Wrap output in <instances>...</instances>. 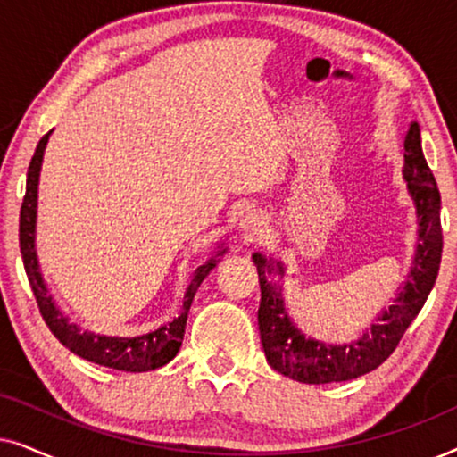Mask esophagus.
<instances>
[{
    "label": "esophagus",
    "mask_w": 457,
    "mask_h": 457,
    "mask_svg": "<svg viewBox=\"0 0 457 457\" xmlns=\"http://www.w3.org/2000/svg\"><path fill=\"white\" fill-rule=\"evenodd\" d=\"M239 228L243 230V235L249 237V239H255V237H260L262 233H264L266 218H264V214H262V212L249 210V212H245V214L241 216Z\"/></svg>",
    "instance_id": "34e87169"
}]
</instances>
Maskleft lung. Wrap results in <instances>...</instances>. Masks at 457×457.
I'll return each mask as SVG.
<instances>
[{
    "label": "left lung",
    "mask_w": 457,
    "mask_h": 457,
    "mask_svg": "<svg viewBox=\"0 0 457 457\" xmlns=\"http://www.w3.org/2000/svg\"><path fill=\"white\" fill-rule=\"evenodd\" d=\"M403 180L414 202L418 218L416 252L408 278L389 308L374 318L370 328L360 339L349 343H327L303 335L285 308L283 285L285 264L280 260L253 253V264L260 277V339L266 360L274 370L305 385L341 383L372 372L395 352L397 343L411 320L422 310L436 274H439L443 233H441V195L435 177L424 160L420 127L410 124L403 141ZM277 273V284L270 278Z\"/></svg>",
    "instance_id": "left-lung-1"
}]
</instances>
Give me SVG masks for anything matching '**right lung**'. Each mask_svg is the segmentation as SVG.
Wrapping results in <instances>:
<instances>
[{
    "label": "right lung",
    "mask_w": 457,
    "mask_h": 457,
    "mask_svg": "<svg viewBox=\"0 0 457 457\" xmlns=\"http://www.w3.org/2000/svg\"><path fill=\"white\" fill-rule=\"evenodd\" d=\"M49 135H52V130L39 141L33 160L29 164L27 193H24V202L21 208V253L43 320H46L49 330H52L62 345L71 349L72 353H77L79 358L93 361V364L124 372H149L155 370V368H162L179 353L180 345H183L187 316H189L193 297H195L204 278L220 262L218 258L227 253V247H224V243H220L218 252L210 260H205L202 266L195 268L191 283L185 291L183 308H180V314L174 320L162 324L160 328L149 330V333L135 337L104 335L93 333V330L87 328L83 330L79 324L68 320V316L58 308L54 297L49 295V289L39 268V260H37V197H39V174Z\"/></svg>",
    "instance_id": "add662e5"
}]
</instances>
